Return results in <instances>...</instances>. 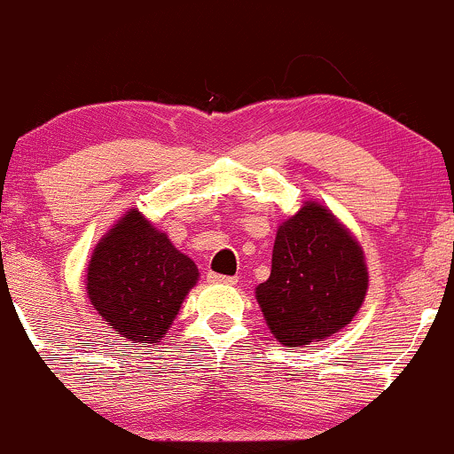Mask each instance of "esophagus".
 <instances>
[{
	"label": "esophagus",
	"mask_w": 454,
	"mask_h": 454,
	"mask_svg": "<svg viewBox=\"0 0 454 454\" xmlns=\"http://www.w3.org/2000/svg\"><path fill=\"white\" fill-rule=\"evenodd\" d=\"M207 279H209L211 284H228V286L237 284V278H231V275H222V273H213V270L207 275Z\"/></svg>",
	"instance_id": "34e87169"
}]
</instances>
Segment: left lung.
Segmentation results:
<instances>
[{
    "label": "left lung",
    "mask_w": 454,
    "mask_h": 454,
    "mask_svg": "<svg viewBox=\"0 0 454 454\" xmlns=\"http://www.w3.org/2000/svg\"><path fill=\"white\" fill-rule=\"evenodd\" d=\"M367 293L363 249L322 205L307 202L279 226L270 278L256 288L267 325L288 348L350 325Z\"/></svg>",
    "instance_id": "left-lung-1"
}]
</instances>
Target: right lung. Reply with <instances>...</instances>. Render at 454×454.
Returning a JSON list of instances; mask_svg holds the SVG:
<instances>
[{
  "instance_id": "add662e5",
  "label": "right lung",
  "mask_w": 454,
  "mask_h": 454,
  "mask_svg": "<svg viewBox=\"0 0 454 454\" xmlns=\"http://www.w3.org/2000/svg\"><path fill=\"white\" fill-rule=\"evenodd\" d=\"M196 279V264L132 209L98 243L87 293L108 326L147 346L164 335Z\"/></svg>"
}]
</instances>
